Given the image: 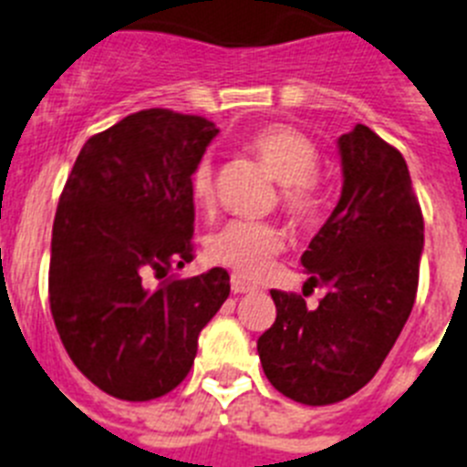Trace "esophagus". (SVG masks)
<instances>
[{
  "label": "esophagus",
  "mask_w": 467,
  "mask_h": 467,
  "mask_svg": "<svg viewBox=\"0 0 467 467\" xmlns=\"http://www.w3.org/2000/svg\"><path fill=\"white\" fill-rule=\"evenodd\" d=\"M254 290H257L254 285L245 283V280H241L238 275H234V278H231V292H234V295H250V292H254Z\"/></svg>",
  "instance_id": "34e87169"
}]
</instances>
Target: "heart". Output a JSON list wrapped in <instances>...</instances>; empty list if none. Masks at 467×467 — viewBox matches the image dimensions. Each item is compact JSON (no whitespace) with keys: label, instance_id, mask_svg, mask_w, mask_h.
<instances>
[{"label":"heart","instance_id":"heart-1","mask_svg":"<svg viewBox=\"0 0 467 467\" xmlns=\"http://www.w3.org/2000/svg\"><path fill=\"white\" fill-rule=\"evenodd\" d=\"M250 150L274 175L280 189V205L295 222H311L323 205L313 172L320 156L316 144L285 123H271L250 140ZM192 193L198 205L213 203L214 168L203 159L193 168ZM283 250V236L271 224L259 222H229L210 238L208 254L213 262L229 266L238 275L257 278L269 269L271 259Z\"/></svg>","mask_w":467,"mask_h":467}]
</instances>
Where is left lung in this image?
I'll return each mask as SVG.
<instances>
[{"label":"left lung","mask_w":467,"mask_h":467,"mask_svg":"<svg viewBox=\"0 0 467 467\" xmlns=\"http://www.w3.org/2000/svg\"><path fill=\"white\" fill-rule=\"evenodd\" d=\"M344 187L301 254L317 308L271 290L275 323L259 337L264 374L285 398L341 402L372 381L398 341L419 287L423 214L402 154L356 123L337 140Z\"/></svg>","instance_id":"1"}]
</instances>
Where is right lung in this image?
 <instances>
[{
    "label": "right lung",
    "mask_w": 467,
    "mask_h": 467,
    "mask_svg": "<svg viewBox=\"0 0 467 467\" xmlns=\"http://www.w3.org/2000/svg\"><path fill=\"white\" fill-rule=\"evenodd\" d=\"M213 121L142 109L84 144L53 222L48 301L79 372L107 395L147 402L180 386L229 274L168 275L192 262V175ZM150 275L164 280L151 288Z\"/></svg>",
    "instance_id": "right-lung-1"
}]
</instances>
